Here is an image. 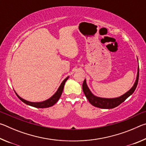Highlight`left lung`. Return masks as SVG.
Instances as JSON below:
<instances>
[{
  "label": "left lung",
  "instance_id": "obj_1",
  "mask_svg": "<svg viewBox=\"0 0 146 146\" xmlns=\"http://www.w3.org/2000/svg\"><path fill=\"white\" fill-rule=\"evenodd\" d=\"M138 60V58H137ZM138 76H139V66H138V70H137V78H136V80L134 83V84L132 86V88L130 90L127 91L126 93L123 94L122 95L116 98H102L100 97H97L94 95V94L91 92V90L89 88L86 82V80L85 78L84 81L82 84V90L84 91V93L87 98L89 102L91 105L97 108H102V109H113L116 107H117L118 105H120L121 103L127 99V98L132 95L134 93L136 88H137L138 82Z\"/></svg>",
  "mask_w": 146,
  "mask_h": 146
}]
</instances>
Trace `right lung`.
Masks as SVG:
<instances>
[{
	"label": "right lung",
	"instance_id": "right-lung-1",
	"mask_svg": "<svg viewBox=\"0 0 146 146\" xmlns=\"http://www.w3.org/2000/svg\"><path fill=\"white\" fill-rule=\"evenodd\" d=\"M70 76H68V77H66L64 80L62 82L61 84L59 86L57 91H56L54 95H53L51 97L48 98V99H47L44 101H42V102H29V101L26 100L25 99H24V98H21L20 96L17 94L15 91L16 95L18 98H19L20 100L21 101H23L24 103H25L27 105H29L30 106H32V107H35V108H49V107H51V106H53L54 104H55L57 102V101L59 100V98H60V96L62 95V91H63V89L64 87V84H65V83L66 81H67L68 79L69 78Z\"/></svg>",
	"mask_w": 146,
	"mask_h": 146
}]
</instances>
